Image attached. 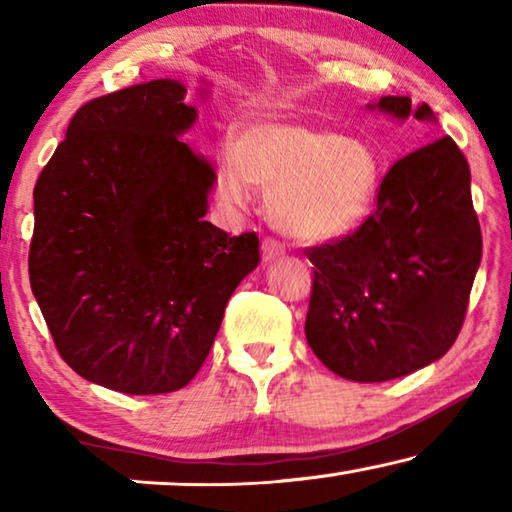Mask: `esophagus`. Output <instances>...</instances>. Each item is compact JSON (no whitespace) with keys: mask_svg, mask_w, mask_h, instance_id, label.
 <instances>
[{"mask_svg":"<svg viewBox=\"0 0 512 512\" xmlns=\"http://www.w3.org/2000/svg\"><path fill=\"white\" fill-rule=\"evenodd\" d=\"M284 247L279 244L277 240H272V237H268V240H263L261 244V256H263V263H275L279 261V258H284Z\"/></svg>","mask_w":512,"mask_h":512,"instance_id":"obj_1","label":"esophagus"}]
</instances>
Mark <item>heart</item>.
Wrapping results in <instances>:
<instances>
[{
  "mask_svg": "<svg viewBox=\"0 0 512 512\" xmlns=\"http://www.w3.org/2000/svg\"><path fill=\"white\" fill-rule=\"evenodd\" d=\"M375 146L356 135L296 121H261L223 151L216 195L244 209L251 186L268 191V212L284 235L303 242L347 235L370 214L380 191Z\"/></svg>",
  "mask_w": 512,
  "mask_h": 512,
  "instance_id": "obj_1",
  "label": "heart"
}]
</instances>
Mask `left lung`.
Wrapping results in <instances>:
<instances>
[{"label":"left lung","mask_w":512,"mask_h":512,"mask_svg":"<svg viewBox=\"0 0 512 512\" xmlns=\"http://www.w3.org/2000/svg\"><path fill=\"white\" fill-rule=\"evenodd\" d=\"M368 109L401 123L438 121L410 97H380ZM307 258L317 270L305 338L328 370L387 382L438 361L464 324L482 258L464 153L452 137L408 153L382 179L361 228Z\"/></svg>","instance_id":"obj_1"}]
</instances>
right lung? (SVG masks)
<instances>
[{
	"label": "right lung",
	"mask_w": 512,
	"mask_h": 512,
	"mask_svg": "<svg viewBox=\"0 0 512 512\" xmlns=\"http://www.w3.org/2000/svg\"><path fill=\"white\" fill-rule=\"evenodd\" d=\"M195 121L177 79L97 97L34 186V298L67 366L121 394L186 387L261 261L256 233L205 221L216 172L179 139Z\"/></svg>",
	"instance_id": "1"
}]
</instances>
